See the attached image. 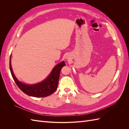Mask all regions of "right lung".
<instances>
[{
    "instance_id": "obj_1",
    "label": "right lung",
    "mask_w": 129,
    "mask_h": 129,
    "mask_svg": "<svg viewBox=\"0 0 129 129\" xmlns=\"http://www.w3.org/2000/svg\"><path fill=\"white\" fill-rule=\"evenodd\" d=\"M11 56L10 58V69L11 75L15 83L22 92L30 96L44 97L52 95L55 91L57 87L61 70L66 65L64 61H62L56 65L49 75L43 81L36 84H28L22 83L15 76L11 66Z\"/></svg>"
}]
</instances>
